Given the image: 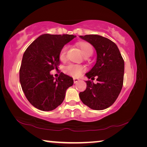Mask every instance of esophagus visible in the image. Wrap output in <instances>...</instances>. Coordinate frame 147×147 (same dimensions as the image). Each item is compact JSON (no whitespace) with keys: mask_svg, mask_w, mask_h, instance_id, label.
<instances>
[{"mask_svg":"<svg viewBox=\"0 0 147 147\" xmlns=\"http://www.w3.org/2000/svg\"><path fill=\"white\" fill-rule=\"evenodd\" d=\"M73 80H74V84H76V83L78 82H79V81H80V79H78V78H73Z\"/></svg>","mask_w":147,"mask_h":147,"instance_id":"esophagus-1","label":"esophagus"}]
</instances>
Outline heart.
I'll use <instances>...</instances> for the list:
<instances>
[{"instance_id": "obj_1", "label": "heart", "mask_w": 147, "mask_h": 147, "mask_svg": "<svg viewBox=\"0 0 147 147\" xmlns=\"http://www.w3.org/2000/svg\"><path fill=\"white\" fill-rule=\"evenodd\" d=\"M77 46L81 50L82 53L85 57L90 56L93 53V47L91 46V44L87 43V42H79V43H77ZM67 51V47L66 46H64L61 49L60 53H59V59L61 60H64L65 59ZM85 69L86 68L83 65L70 64L65 67L64 71L69 75L77 77L80 76L81 74L85 71Z\"/></svg>"}]
</instances>
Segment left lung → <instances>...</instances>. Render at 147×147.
I'll return each instance as SVG.
<instances>
[{
  "label": "left lung",
  "instance_id": "obj_1",
  "mask_svg": "<svg viewBox=\"0 0 147 147\" xmlns=\"http://www.w3.org/2000/svg\"><path fill=\"white\" fill-rule=\"evenodd\" d=\"M91 44L96 52V61L86 76L98 82L86 81V89L79 93L82 102L91 109L102 110L115 102L123 88L124 62L117 46L98 35L80 36Z\"/></svg>",
  "mask_w": 147,
  "mask_h": 147
}]
</instances>
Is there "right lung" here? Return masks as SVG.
<instances>
[{
	"label": "right lung",
	"instance_id": "1",
	"mask_svg": "<svg viewBox=\"0 0 147 147\" xmlns=\"http://www.w3.org/2000/svg\"><path fill=\"white\" fill-rule=\"evenodd\" d=\"M76 36L41 35L26 49L22 59L19 80L26 98L41 111H52L60 105L73 79L61 73L54 78L51 72L58 69L59 53Z\"/></svg>",
	"mask_w": 147,
	"mask_h": 147
}]
</instances>
